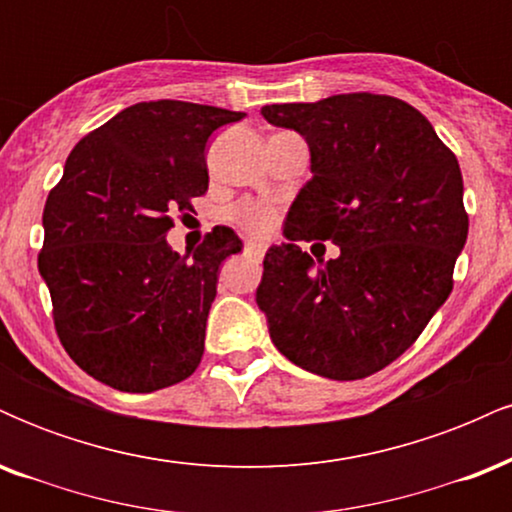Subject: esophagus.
I'll list each match as a JSON object with an SVG mask.
<instances>
[{
	"label": "esophagus",
	"instance_id": "34e87169",
	"mask_svg": "<svg viewBox=\"0 0 512 512\" xmlns=\"http://www.w3.org/2000/svg\"><path fill=\"white\" fill-rule=\"evenodd\" d=\"M245 252L252 257H262L264 252H267V245L257 243V240H248V243H245Z\"/></svg>",
	"mask_w": 512,
	"mask_h": 512
}]
</instances>
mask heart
Masks as SVG:
<instances>
[{
	"instance_id": "obj_1",
	"label": "heart",
	"mask_w": 512,
	"mask_h": 512,
	"mask_svg": "<svg viewBox=\"0 0 512 512\" xmlns=\"http://www.w3.org/2000/svg\"><path fill=\"white\" fill-rule=\"evenodd\" d=\"M231 221L238 223L243 231L252 233V236H264L272 231L276 221V211L269 204L262 202H240L231 209Z\"/></svg>"
}]
</instances>
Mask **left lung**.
<instances>
[{
	"label": "left lung",
	"instance_id": "1",
	"mask_svg": "<svg viewBox=\"0 0 512 512\" xmlns=\"http://www.w3.org/2000/svg\"><path fill=\"white\" fill-rule=\"evenodd\" d=\"M264 120L308 142L313 178L286 216L289 243L264 255L257 305L291 363L330 380L390 366L452 291L467 243L462 173L431 122L378 93L264 105ZM301 239H332L315 265Z\"/></svg>",
	"mask_w": 512,
	"mask_h": 512
}]
</instances>
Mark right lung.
Masks as SVG:
<instances>
[{
    "mask_svg": "<svg viewBox=\"0 0 512 512\" xmlns=\"http://www.w3.org/2000/svg\"><path fill=\"white\" fill-rule=\"evenodd\" d=\"M245 113L185 101L129 105L74 146L43 211L40 276L57 337L91 378L154 392L195 373L219 267L243 248L231 228L192 255L168 245L209 187L207 142Z\"/></svg>",
    "mask_w": 512,
    "mask_h": 512,
    "instance_id": "1",
    "label": "right lung"
}]
</instances>
